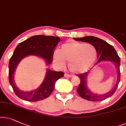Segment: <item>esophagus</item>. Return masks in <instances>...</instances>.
Wrapping results in <instances>:
<instances>
[{
    "mask_svg": "<svg viewBox=\"0 0 126 126\" xmlns=\"http://www.w3.org/2000/svg\"><path fill=\"white\" fill-rule=\"evenodd\" d=\"M64 77H67V78H71V77H72V75H70V74H68L65 73L64 74Z\"/></svg>",
    "mask_w": 126,
    "mask_h": 126,
    "instance_id": "esophagus-1",
    "label": "esophagus"
}]
</instances>
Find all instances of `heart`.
<instances>
[{
	"instance_id": "b5f03b06",
	"label": "heart",
	"mask_w": 126,
	"mask_h": 126,
	"mask_svg": "<svg viewBox=\"0 0 126 126\" xmlns=\"http://www.w3.org/2000/svg\"><path fill=\"white\" fill-rule=\"evenodd\" d=\"M97 54L95 48L89 44L67 42L63 44L59 51L54 52L53 59L55 64L59 67H63L65 61L68 62L70 71L80 73L86 71L93 66Z\"/></svg>"
}]
</instances>
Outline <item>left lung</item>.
I'll use <instances>...</instances> for the list:
<instances>
[{
    "instance_id": "obj_1",
    "label": "left lung",
    "mask_w": 126,
    "mask_h": 126,
    "mask_svg": "<svg viewBox=\"0 0 126 126\" xmlns=\"http://www.w3.org/2000/svg\"><path fill=\"white\" fill-rule=\"evenodd\" d=\"M74 40L76 41L86 42L94 47L97 50V58H99V59L94 66L102 61H110L115 64L118 73V78L115 86L112 90H110V91L103 94H98L97 93H93L90 91L89 89H88L86 79L89 72L79 74L77 75L80 79V83L77 89V93L82 98L92 101H101L112 96L116 90L120 80V59L115 48L103 40L94 36H89L82 38H74Z\"/></svg>"
}]
</instances>
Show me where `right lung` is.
Returning a JSON list of instances; mask_svg holds the SVG:
<instances>
[{"instance_id": "obj_1", "label": "right lung", "mask_w": 126, "mask_h": 126, "mask_svg": "<svg viewBox=\"0 0 126 126\" xmlns=\"http://www.w3.org/2000/svg\"><path fill=\"white\" fill-rule=\"evenodd\" d=\"M60 41V38L58 37L37 35L31 37L18 45L10 59L8 76L9 82L18 97L23 100L33 102L44 100L51 95L56 80L64 76L63 72L47 69L43 82L38 88L31 92H23L18 89L14 82V72L21 60L29 55H35L44 59L47 66L51 64L53 61L55 48Z\"/></svg>"}]
</instances>
